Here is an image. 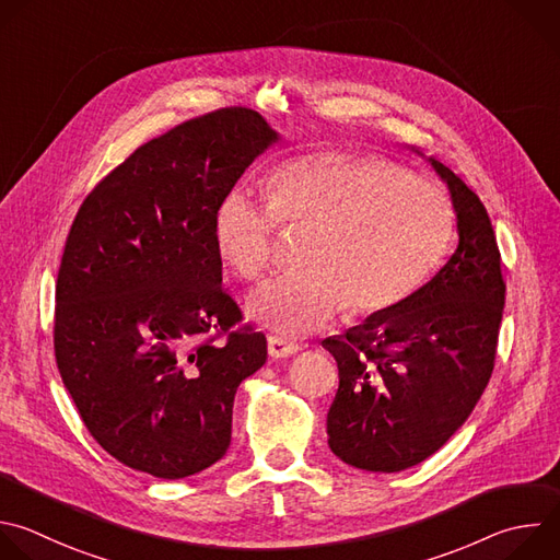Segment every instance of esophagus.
I'll use <instances>...</instances> for the list:
<instances>
[{
  "mask_svg": "<svg viewBox=\"0 0 560 560\" xmlns=\"http://www.w3.org/2000/svg\"><path fill=\"white\" fill-rule=\"evenodd\" d=\"M301 349V345L285 340L281 336H268V351L272 358H288L292 353H296Z\"/></svg>",
  "mask_w": 560,
  "mask_h": 560,
  "instance_id": "obj_1",
  "label": "esophagus"
}]
</instances>
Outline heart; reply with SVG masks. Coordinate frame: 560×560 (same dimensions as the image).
<instances>
[{"mask_svg": "<svg viewBox=\"0 0 560 560\" xmlns=\"http://www.w3.org/2000/svg\"><path fill=\"white\" fill-rule=\"evenodd\" d=\"M268 205L229 191L213 215L220 257L244 279L275 261L279 222L307 229L303 266L255 290L248 312L285 334L325 325L342 305L376 316L413 299L455 242V209L444 189L400 164L358 151H312L279 164Z\"/></svg>", "mask_w": 560, "mask_h": 560, "instance_id": "heart-1", "label": "heart"}]
</instances>
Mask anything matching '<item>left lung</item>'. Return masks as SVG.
<instances>
[{
  "mask_svg": "<svg viewBox=\"0 0 560 560\" xmlns=\"http://www.w3.org/2000/svg\"><path fill=\"white\" fill-rule=\"evenodd\" d=\"M431 164L457 213L455 255L400 307L323 340L340 378L327 442L360 470L400 472L438 453L466 422L494 369L505 303L497 237L462 177L433 158Z\"/></svg>",
  "mask_w": 560,
  "mask_h": 560,
  "instance_id": "1",
  "label": "left lung"
}]
</instances>
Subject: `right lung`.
Segmentation results:
<instances>
[{"label":"right lung","mask_w":560,"mask_h":560,"mask_svg":"<svg viewBox=\"0 0 560 560\" xmlns=\"http://www.w3.org/2000/svg\"><path fill=\"white\" fill-rule=\"evenodd\" d=\"M275 140L248 107L186 120L105 175L72 222L57 366L90 435L133 470L182 479L229 451L235 392L268 345L220 285L213 215Z\"/></svg>","instance_id":"right-lung-1"}]
</instances>
